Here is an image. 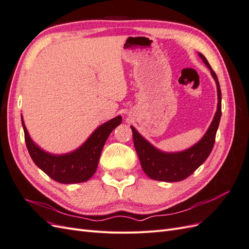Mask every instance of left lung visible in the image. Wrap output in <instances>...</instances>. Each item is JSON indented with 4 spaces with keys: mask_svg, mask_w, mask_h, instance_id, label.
<instances>
[{
    "mask_svg": "<svg viewBox=\"0 0 249 249\" xmlns=\"http://www.w3.org/2000/svg\"><path fill=\"white\" fill-rule=\"evenodd\" d=\"M198 56L210 70L211 74L214 78L217 86V110L215 116L211 123L208 131L203 137L194 145L178 153H165L158 149L153 144L143 138L134 126L131 125L133 131L134 146L139 157L141 167L145 175L152 179L162 180V182H179L191 176L200 165L207 160V158L212 152L215 137L221 117V90L219 81L215 71L209 64L208 60L200 53Z\"/></svg>",
    "mask_w": 249,
    "mask_h": 249,
    "instance_id": "1",
    "label": "left lung"
}]
</instances>
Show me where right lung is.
I'll return each mask as SVG.
<instances>
[{
  "label": "right lung",
  "mask_w": 249,
  "mask_h": 249,
  "mask_svg": "<svg viewBox=\"0 0 249 249\" xmlns=\"http://www.w3.org/2000/svg\"><path fill=\"white\" fill-rule=\"evenodd\" d=\"M122 120L120 115L108 120L96 127L80 147L62 155L50 154L37 145L30 137L22 116L21 124L28 152L37 166L58 183L77 184L86 182L94 175L105 142Z\"/></svg>",
  "instance_id": "right-lung-1"
}]
</instances>
